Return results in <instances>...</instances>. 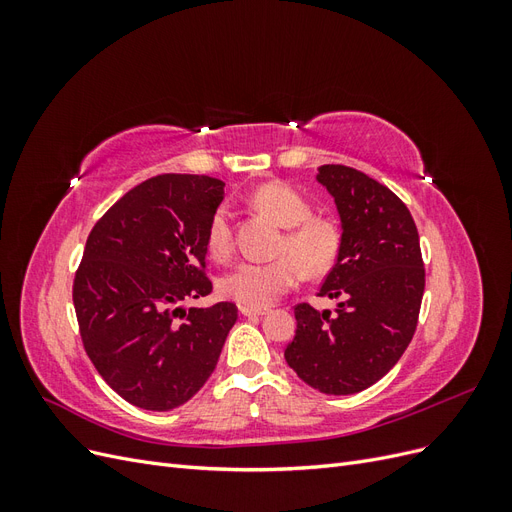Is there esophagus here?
I'll list each match as a JSON object with an SVG mask.
<instances>
[{
  "instance_id": "esophagus-1",
  "label": "esophagus",
  "mask_w": 512,
  "mask_h": 512,
  "mask_svg": "<svg viewBox=\"0 0 512 512\" xmlns=\"http://www.w3.org/2000/svg\"><path fill=\"white\" fill-rule=\"evenodd\" d=\"M239 314L245 316V318H256V316H265L267 309L265 307H245V305H239Z\"/></svg>"
}]
</instances>
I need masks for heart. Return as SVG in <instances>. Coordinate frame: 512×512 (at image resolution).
I'll return each mask as SVG.
<instances>
[{"label":"heart","instance_id":"heart-1","mask_svg":"<svg viewBox=\"0 0 512 512\" xmlns=\"http://www.w3.org/2000/svg\"><path fill=\"white\" fill-rule=\"evenodd\" d=\"M254 205L265 211L286 235L275 262H241L220 280L224 297L245 307H267L292 290L299 282V268L307 275L327 273L339 254V230L329 220L314 218L312 205L290 185L271 181L252 194ZM207 250L215 260H228L232 254V213L226 205L213 211L205 235Z\"/></svg>","mask_w":512,"mask_h":512}]
</instances>
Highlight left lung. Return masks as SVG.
Returning <instances> with one entry per match:
<instances>
[{"label":"left lung","instance_id":"obj_1","mask_svg":"<svg viewBox=\"0 0 512 512\" xmlns=\"http://www.w3.org/2000/svg\"><path fill=\"white\" fill-rule=\"evenodd\" d=\"M316 181L342 222L339 254L318 297L344 301L333 314L294 307L297 331L284 356L312 389L354 395L389 374L412 342L425 292L421 243L408 207L361 170L324 164Z\"/></svg>","mask_w":512,"mask_h":512}]
</instances>
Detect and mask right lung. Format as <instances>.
Here are the masks:
<instances>
[{"instance_id": "obj_1", "label": "right lung", "mask_w": 512, "mask_h": 512, "mask_svg": "<svg viewBox=\"0 0 512 512\" xmlns=\"http://www.w3.org/2000/svg\"><path fill=\"white\" fill-rule=\"evenodd\" d=\"M224 181L158 175L91 228L72 299L85 352L132 406L166 412L192 399L218 365L235 303L175 307L211 292L207 224Z\"/></svg>"}]
</instances>
